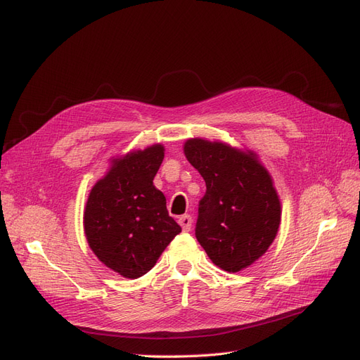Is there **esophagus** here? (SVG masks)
<instances>
[{
  "mask_svg": "<svg viewBox=\"0 0 360 360\" xmlns=\"http://www.w3.org/2000/svg\"><path fill=\"white\" fill-rule=\"evenodd\" d=\"M179 224L181 225L183 231H191L192 228V217L189 214H183L179 217Z\"/></svg>",
  "mask_w": 360,
  "mask_h": 360,
  "instance_id": "34e87169",
  "label": "esophagus"
}]
</instances>
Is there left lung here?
I'll return each instance as SVG.
<instances>
[{
	"mask_svg": "<svg viewBox=\"0 0 360 360\" xmlns=\"http://www.w3.org/2000/svg\"><path fill=\"white\" fill-rule=\"evenodd\" d=\"M184 156L205 181L195 228L213 263L230 274L263 257L281 224V201L269 171L252 150L191 138Z\"/></svg>",
	"mask_w": 360,
	"mask_h": 360,
	"instance_id": "8db88e82",
	"label": "left lung"
}]
</instances>
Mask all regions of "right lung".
<instances>
[{"instance_id": "right-lung-1", "label": "right lung", "mask_w": 360, "mask_h": 360, "mask_svg": "<svg viewBox=\"0 0 360 360\" xmlns=\"http://www.w3.org/2000/svg\"><path fill=\"white\" fill-rule=\"evenodd\" d=\"M162 144L112 158L85 204L84 231L99 261L129 279L146 275L181 228L153 184Z\"/></svg>"}]
</instances>
